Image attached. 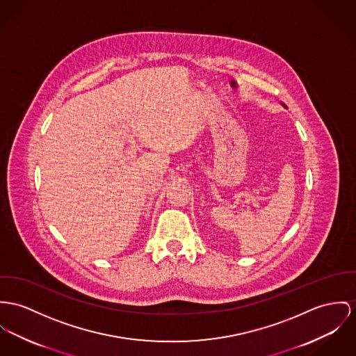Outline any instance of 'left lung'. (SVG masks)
Here are the masks:
<instances>
[{
    "instance_id": "obj_1",
    "label": "left lung",
    "mask_w": 356,
    "mask_h": 356,
    "mask_svg": "<svg viewBox=\"0 0 356 356\" xmlns=\"http://www.w3.org/2000/svg\"><path fill=\"white\" fill-rule=\"evenodd\" d=\"M282 104H283V103H282ZM283 107H284V108H287V107H286V106H284V104H283Z\"/></svg>"
}]
</instances>
